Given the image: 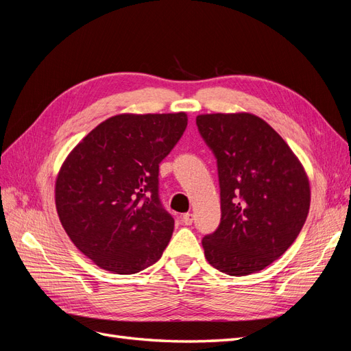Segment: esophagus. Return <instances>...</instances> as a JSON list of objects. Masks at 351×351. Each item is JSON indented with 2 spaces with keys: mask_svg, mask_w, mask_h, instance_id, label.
<instances>
[{
  "mask_svg": "<svg viewBox=\"0 0 351 351\" xmlns=\"http://www.w3.org/2000/svg\"><path fill=\"white\" fill-rule=\"evenodd\" d=\"M182 221L184 226H192L193 222V214H190V212H186V214L182 217Z\"/></svg>",
  "mask_w": 351,
  "mask_h": 351,
  "instance_id": "esophagus-1",
  "label": "esophagus"
}]
</instances>
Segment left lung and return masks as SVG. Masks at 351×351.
<instances>
[{"mask_svg":"<svg viewBox=\"0 0 351 351\" xmlns=\"http://www.w3.org/2000/svg\"><path fill=\"white\" fill-rule=\"evenodd\" d=\"M197 130L217 159L221 221L202 239L218 271H262L289 249L309 214V180L282 137L259 117L204 114Z\"/></svg>","mask_w":351,"mask_h":351,"instance_id":"1","label":"left lung"}]
</instances>
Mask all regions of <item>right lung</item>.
I'll return each mask as SVG.
<instances>
[{"instance_id": "1", "label": "right lung", "mask_w": 351, "mask_h": 351, "mask_svg": "<svg viewBox=\"0 0 351 351\" xmlns=\"http://www.w3.org/2000/svg\"><path fill=\"white\" fill-rule=\"evenodd\" d=\"M187 115L120 114L74 147L56 183L62 227L83 254L115 274H136L162 256L174 219L159 199V164Z\"/></svg>"}]
</instances>
